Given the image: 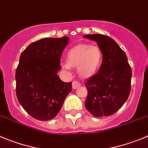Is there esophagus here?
<instances>
[{"label": "esophagus", "instance_id": "1", "mask_svg": "<svg viewBox=\"0 0 148 148\" xmlns=\"http://www.w3.org/2000/svg\"><path fill=\"white\" fill-rule=\"evenodd\" d=\"M80 83L79 82H77V81H74L72 82V88L73 89H77V88H79L80 86Z\"/></svg>", "mask_w": 148, "mask_h": 148}]
</instances>
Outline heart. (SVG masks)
<instances>
[{
	"label": "heart",
	"instance_id": "heart-1",
	"mask_svg": "<svg viewBox=\"0 0 148 148\" xmlns=\"http://www.w3.org/2000/svg\"><path fill=\"white\" fill-rule=\"evenodd\" d=\"M67 63L62 64L64 69L77 67V71L84 78H88L95 74L100 67L102 53L97 46L80 44L74 46L66 54Z\"/></svg>",
	"mask_w": 148,
	"mask_h": 148
}]
</instances>
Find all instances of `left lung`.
Masks as SVG:
<instances>
[{
  "label": "left lung",
  "mask_w": 148,
  "mask_h": 148,
  "mask_svg": "<svg viewBox=\"0 0 148 148\" xmlns=\"http://www.w3.org/2000/svg\"><path fill=\"white\" fill-rule=\"evenodd\" d=\"M83 38L96 41L102 53L99 71L86 84L88 95L85 106L94 116H108L128 98L131 69L125 53L112 38L100 34H86Z\"/></svg>",
  "instance_id": "left-lung-1"
}]
</instances>
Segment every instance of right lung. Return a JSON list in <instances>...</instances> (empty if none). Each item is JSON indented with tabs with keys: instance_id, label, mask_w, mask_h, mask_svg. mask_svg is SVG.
<instances>
[{
	"instance_id": "add662e5",
	"label": "right lung",
	"mask_w": 148,
	"mask_h": 148,
	"mask_svg": "<svg viewBox=\"0 0 148 148\" xmlns=\"http://www.w3.org/2000/svg\"><path fill=\"white\" fill-rule=\"evenodd\" d=\"M69 40L68 37L43 38L31 43L21 54L15 74L16 94L21 106L34 119H54L71 91V82H62L58 75Z\"/></svg>"
}]
</instances>
